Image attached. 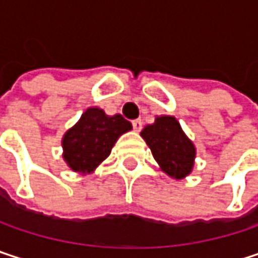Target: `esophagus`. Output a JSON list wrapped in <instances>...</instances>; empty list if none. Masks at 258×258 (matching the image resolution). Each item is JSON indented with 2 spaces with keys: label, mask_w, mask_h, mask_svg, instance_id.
I'll use <instances>...</instances> for the list:
<instances>
[{
  "label": "esophagus",
  "mask_w": 258,
  "mask_h": 258,
  "mask_svg": "<svg viewBox=\"0 0 258 258\" xmlns=\"http://www.w3.org/2000/svg\"><path fill=\"white\" fill-rule=\"evenodd\" d=\"M133 128L136 130V131H140V128H142V125H143V122H142V119H134L133 122Z\"/></svg>",
  "instance_id": "esophagus-1"
}]
</instances>
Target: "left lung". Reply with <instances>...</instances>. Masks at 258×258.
Listing matches in <instances>:
<instances>
[{
	"mask_svg": "<svg viewBox=\"0 0 258 258\" xmlns=\"http://www.w3.org/2000/svg\"><path fill=\"white\" fill-rule=\"evenodd\" d=\"M140 136L152 151L161 170L175 179L191 173L196 158V148L185 136L175 116H157L155 122L146 125Z\"/></svg>",
	"mask_w": 258,
	"mask_h": 258,
	"instance_id": "1",
	"label": "left lung"
}]
</instances>
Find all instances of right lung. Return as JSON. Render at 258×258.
I'll return each mask as SVG.
<instances>
[{"instance_id":"right-lung-1","label":"right lung","mask_w":258,"mask_h":258,"mask_svg":"<svg viewBox=\"0 0 258 258\" xmlns=\"http://www.w3.org/2000/svg\"><path fill=\"white\" fill-rule=\"evenodd\" d=\"M131 130V124L121 115L109 116L98 107H89L62 137L64 161L82 175L92 173L109 157L113 145Z\"/></svg>"}]
</instances>
